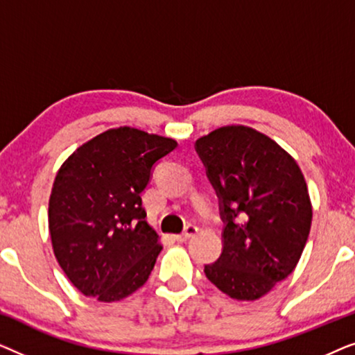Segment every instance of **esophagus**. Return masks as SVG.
Masks as SVG:
<instances>
[{
	"mask_svg": "<svg viewBox=\"0 0 355 355\" xmlns=\"http://www.w3.org/2000/svg\"><path fill=\"white\" fill-rule=\"evenodd\" d=\"M197 232H198V227H197V226L189 225V226L186 227V231L181 232V234H176V236H174V239H176L178 242H186V241L191 239V237L196 236Z\"/></svg>",
	"mask_w": 355,
	"mask_h": 355,
	"instance_id": "1",
	"label": "esophagus"
}]
</instances>
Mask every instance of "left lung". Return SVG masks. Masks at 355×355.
I'll use <instances>...</instances> for the list:
<instances>
[{"label": "left lung", "mask_w": 355, "mask_h": 355, "mask_svg": "<svg viewBox=\"0 0 355 355\" xmlns=\"http://www.w3.org/2000/svg\"><path fill=\"white\" fill-rule=\"evenodd\" d=\"M221 202L223 252L207 278L237 300H257L299 263L312 225L307 182L295 159L247 125H225L196 142Z\"/></svg>", "instance_id": "1"}]
</instances>
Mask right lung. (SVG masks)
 <instances>
[{
	"instance_id": "1",
	"label": "right lung",
	"mask_w": 355,
	"mask_h": 355,
	"mask_svg": "<svg viewBox=\"0 0 355 355\" xmlns=\"http://www.w3.org/2000/svg\"><path fill=\"white\" fill-rule=\"evenodd\" d=\"M176 147L174 139L124 125L80 145L61 164L48 227L58 263L87 297L114 302L147 283L163 247L140 193L153 164Z\"/></svg>"
}]
</instances>
